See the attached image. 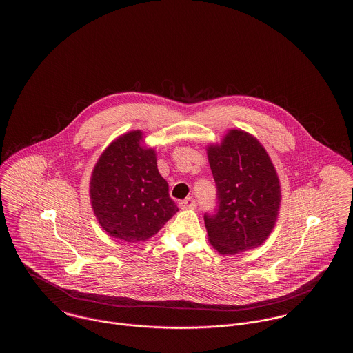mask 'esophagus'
Wrapping results in <instances>:
<instances>
[{"instance_id":"34e87169","label":"esophagus","mask_w":353,"mask_h":353,"mask_svg":"<svg viewBox=\"0 0 353 353\" xmlns=\"http://www.w3.org/2000/svg\"><path fill=\"white\" fill-rule=\"evenodd\" d=\"M179 206L181 209H194L196 208V201L192 197H188V199H185L183 201L179 202Z\"/></svg>"}]
</instances>
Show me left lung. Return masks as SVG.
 <instances>
[{
  "label": "left lung",
  "instance_id": "left-lung-1",
  "mask_svg": "<svg viewBox=\"0 0 353 353\" xmlns=\"http://www.w3.org/2000/svg\"><path fill=\"white\" fill-rule=\"evenodd\" d=\"M208 160L217 185L219 209L205 214L210 245L222 255L255 249L269 238L281 209V184L269 153L242 130H229L209 144Z\"/></svg>",
  "mask_w": 353,
  "mask_h": 353
}]
</instances>
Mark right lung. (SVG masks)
Masks as SVG:
<instances>
[{
  "label": "right lung",
  "instance_id": "obj_1",
  "mask_svg": "<svg viewBox=\"0 0 353 353\" xmlns=\"http://www.w3.org/2000/svg\"><path fill=\"white\" fill-rule=\"evenodd\" d=\"M140 130L119 136L101 154L91 173L90 199L101 229L125 242L147 241L179 208L157 169L156 151Z\"/></svg>",
  "mask_w": 353,
  "mask_h": 353
}]
</instances>
